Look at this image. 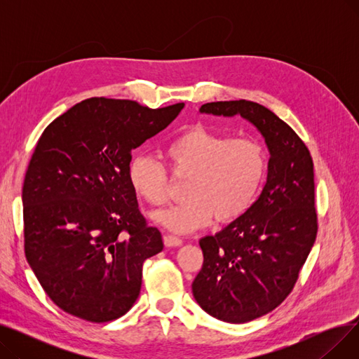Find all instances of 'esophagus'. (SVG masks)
Listing matches in <instances>:
<instances>
[{"label": "esophagus", "mask_w": 359, "mask_h": 359, "mask_svg": "<svg viewBox=\"0 0 359 359\" xmlns=\"http://www.w3.org/2000/svg\"><path fill=\"white\" fill-rule=\"evenodd\" d=\"M164 244H165V248H177V246H182L183 240L176 236L167 234V236H164Z\"/></svg>", "instance_id": "34e87169"}]
</instances>
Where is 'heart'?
Returning a JSON list of instances; mask_svg holds the SVG:
<instances>
[{
	"label": "heart",
	"mask_w": 359,
	"mask_h": 359,
	"mask_svg": "<svg viewBox=\"0 0 359 359\" xmlns=\"http://www.w3.org/2000/svg\"><path fill=\"white\" fill-rule=\"evenodd\" d=\"M163 156L172 172L187 177L186 201L153 214L167 230L187 234L217 218L229 224L246 214L255 203L268 170L265 147L250 138L195 126L167 142ZM128 180L134 192L149 205H163L168 196V175L156 158L138 154L128 164Z\"/></svg>",
	"instance_id": "heart-1"
}]
</instances>
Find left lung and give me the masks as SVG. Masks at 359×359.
<instances>
[{"mask_svg":"<svg viewBox=\"0 0 359 359\" xmlns=\"http://www.w3.org/2000/svg\"><path fill=\"white\" fill-rule=\"evenodd\" d=\"M201 113L250 122L269 151L263 189L241 218L199 240L203 265L192 292L210 316L248 323L292 291L317 234L313 160L306 144L272 110L249 100L212 102Z\"/></svg>","mask_w":359,"mask_h":359,"instance_id":"8db88e82","label":"left lung"}]
</instances>
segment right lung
Masks as SVG:
<instances>
[{"label":"right lung","instance_id":"obj_1","mask_svg":"<svg viewBox=\"0 0 359 359\" xmlns=\"http://www.w3.org/2000/svg\"><path fill=\"white\" fill-rule=\"evenodd\" d=\"M184 107L149 109L91 97L43 130L23 184L26 259L53 303L87 322L123 316L137 301L144 262L161 233L138 210L130 153Z\"/></svg>","mask_w":359,"mask_h":359}]
</instances>
